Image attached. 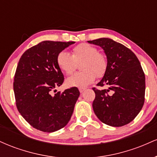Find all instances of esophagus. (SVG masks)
I'll use <instances>...</instances> for the list:
<instances>
[{"mask_svg":"<svg viewBox=\"0 0 157 157\" xmlns=\"http://www.w3.org/2000/svg\"><path fill=\"white\" fill-rule=\"evenodd\" d=\"M85 90H86V89H85V88H80V89H79V91H80V93L83 92Z\"/></svg>","mask_w":157,"mask_h":157,"instance_id":"34e87169","label":"esophagus"}]
</instances>
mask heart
I'll list each match as a JSON object with an SVG mask.
<instances>
[{
    "label": "heart",
    "instance_id": "heart-1",
    "mask_svg": "<svg viewBox=\"0 0 157 157\" xmlns=\"http://www.w3.org/2000/svg\"><path fill=\"white\" fill-rule=\"evenodd\" d=\"M57 65L66 74L71 75L80 63L82 71L76 73L66 79V84L68 87L86 88L91 84L97 77L104 76L108 68L107 58L100 53L92 45L80 44L75 46L71 55L66 52H61L57 56Z\"/></svg>",
    "mask_w": 157,
    "mask_h": 157
}]
</instances>
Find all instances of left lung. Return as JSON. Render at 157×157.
Returning <instances> with one entry per match:
<instances>
[{
  "instance_id": "8db88e82",
  "label": "left lung",
  "mask_w": 157,
  "mask_h": 157,
  "mask_svg": "<svg viewBox=\"0 0 157 157\" xmlns=\"http://www.w3.org/2000/svg\"><path fill=\"white\" fill-rule=\"evenodd\" d=\"M104 50L107 71L97 84L109 89L93 88L95 99L92 106L103 123L113 127L127 125L137 116L145 102V77L140 61L131 50L110 38L89 40ZM110 90L112 95H109Z\"/></svg>"
}]
</instances>
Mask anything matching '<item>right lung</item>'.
<instances>
[{"instance_id": "right-lung-1", "label": "right lung", "mask_w": 157, "mask_h": 157, "mask_svg": "<svg viewBox=\"0 0 157 157\" xmlns=\"http://www.w3.org/2000/svg\"><path fill=\"white\" fill-rule=\"evenodd\" d=\"M75 43L45 40L27 49L20 58L13 83L16 106L37 130L58 131L71 119L80 96L78 89L70 88L54 95L52 91L64 81L57 56Z\"/></svg>"}]
</instances>
